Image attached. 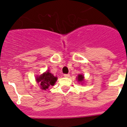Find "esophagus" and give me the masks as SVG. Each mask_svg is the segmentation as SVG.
Masks as SVG:
<instances>
[{"instance_id":"obj_1","label":"esophagus","mask_w":127,"mask_h":127,"mask_svg":"<svg viewBox=\"0 0 127 127\" xmlns=\"http://www.w3.org/2000/svg\"><path fill=\"white\" fill-rule=\"evenodd\" d=\"M64 76L65 77H69L70 76V74H64Z\"/></svg>"}]
</instances>
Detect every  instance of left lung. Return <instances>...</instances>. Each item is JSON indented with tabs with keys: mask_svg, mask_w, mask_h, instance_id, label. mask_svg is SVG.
<instances>
[{
	"mask_svg": "<svg viewBox=\"0 0 127 127\" xmlns=\"http://www.w3.org/2000/svg\"><path fill=\"white\" fill-rule=\"evenodd\" d=\"M84 79V77L83 75H78V77H77V80L79 81H83Z\"/></svg>",
	"mask_w": 127,
	"mask_h": 127,
	"instance_id": "left-lung-1",
	"label": "left lung"
}]
</instances>
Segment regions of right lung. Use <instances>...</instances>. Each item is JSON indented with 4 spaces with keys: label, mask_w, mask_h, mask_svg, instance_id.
Returning <instances> with one entry per match:
<instances>
[{
    "label": "right lung",
    "mask_w": 127,
    "mask_h": 127,
    "mask_svg": "<svg viewBox=\"0 0 127 127\" xmlns=\"http://www.w3.org/2000/svg\"><path fill=\"white\" fill-rule=\"evenodd\" d=\"M57 80V77H55L49 71L46 72L45 73H44L43 74L37 78V83H39L41 86V88L44 90L48 89L50 85L53 86L55 85Z\"/></svg>",
    "instance_id": "right-lung-1"
}]
</instances>
